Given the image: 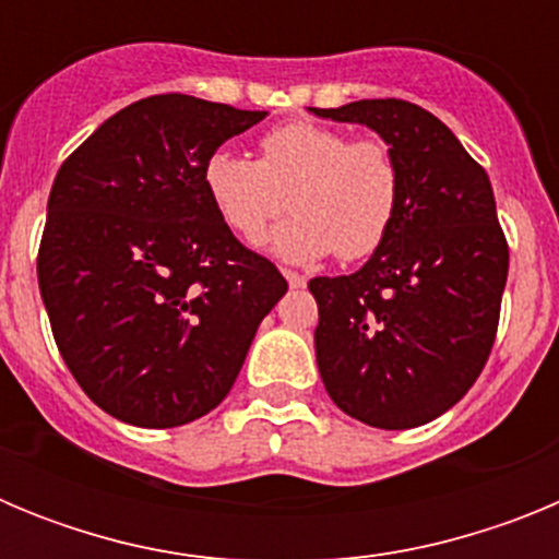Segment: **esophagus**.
Masks as SVG:
<instances>
[{
    "label": "esophagus",
    "instance_id": "34e87169",
    "mask_svg": "<svg viewBox=\"0 0 559 559\" xmlns=\"http://www.w3.org/2000/svg\"><path fill=\"white\" fill-rule=\"evenodd\" d=\"M283 274H285V280H288V285H290V288H305V285H308V276H305V274H299V271H290V269H285Z\"/></svg>",
    "mask_w": 559,
    "mask_h": 559
}]
</instances>
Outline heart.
<instances>
[{
  "instance_id": "b5f03b06",
  "label": "heart",
  "mask_w": 559,
  "mask_h": 559,
  "mask_svg": "<svg viewBox=\"0 0 559 559\" xmlns=\"http://www.w3.org/2000/svg\"><path fill=\"white\" fill-rule=\"evenodd\" d=\"M257 151L254 162L221 147L201 170L212 210L243 243L263 240L288 195L294 218L271 237L285 260L308 263L330 251L360 260L383 246L400 210V167L386 142L294 120L265 131Z\"/></svg>"
}]
</instances>
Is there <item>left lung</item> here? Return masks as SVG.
<instances>
[{
  "mask_svg": "<svg viewBox=\"0 0 559 559\" xmlns=\"http://www.w3.org/2000/svg\"><path fill=\"white\" fill-rule=\"evenodd\" d=\"M378 131L400 167V210L369 263L316 276V360L335 406L406 431L456 406L496 344L510 246L484 167L414 103L310 108Z\"/></svg>",
  "mask_w": 559,
  "mask_h": 559,
  "instance_id": "1",
  "label": "left lung"
}]
</instances>
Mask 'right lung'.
I'll list each match as a JSON object with an SVG mask.
<instances>
[{"label": "right lung", "instance_id": "1", "mask_svg": "<svg viewBox=\"0 0 559 559\" xmlns=\"http://www.w3.org/2000/svg\"><path fill=\"white\" fill-rule=\"evenodd\" d=\"M263 117L145 97L108 117L52 181L38 246L49 328L78 386L128 426L176 428L218 406L288 290L201 181L206 156Z\"/></svg>", "mask_w": 559, "mask_h": 559}]
</instances>
